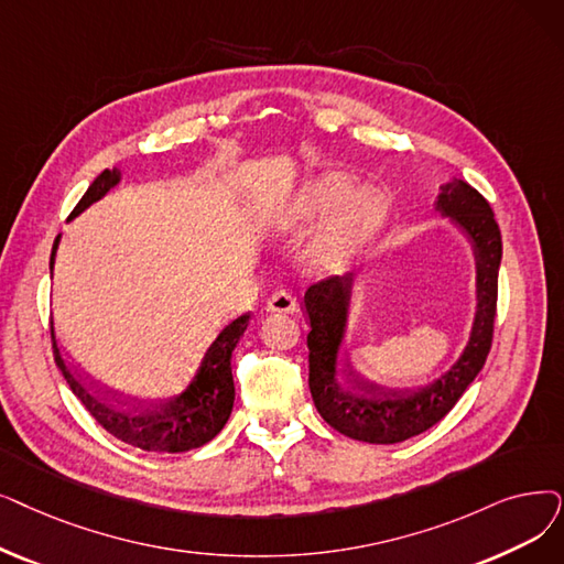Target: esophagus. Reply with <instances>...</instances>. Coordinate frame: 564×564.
Here are the masks:
<instances>
[{
    "label": "esophagus",
    "mask_w": 564,
    "mask_h": 564,
    "mask_svg": "<svg viewBox=\"0 0 564 564\" xmlns=\"http://www.w3.org/2000/svg\"><path fill=\"white\" fill-rule=\"evenodd\" d=\"M267 311H272V313H295L297 311V300L288 290H276L274 295L267 300Z\"/></svg>",
    "instance_id": "1"
}]
</instances>
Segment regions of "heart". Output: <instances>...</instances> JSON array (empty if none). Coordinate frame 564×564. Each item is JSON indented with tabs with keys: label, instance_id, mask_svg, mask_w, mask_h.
Listing matches in <instances>:
<instances>
[{
	"label": "heart",
	"instance_id": "1",
	"mask_svg": "<svg viewBox=\"0 0 564 564\" xmlns=\"http://www.w3.org/2000/svg\"><path fill=\"white\" fill-rule=\"evenodd\" d=\"M346 173H325L311 180L279 218V228H304L327 218L308 249L317 272L346 267L384 224L389 212L387 193L376 184H357Z\"/></svg>",
	"mask_w": 564,
	"mask_h": 564
}]
</instances>
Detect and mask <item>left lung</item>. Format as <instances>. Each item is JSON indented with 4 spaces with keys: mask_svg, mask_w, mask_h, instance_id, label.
<instances>
[{
    "mask_svg": "<svg viewBox=\"0 0 564 564\" xmlns=\"http://www.w3.org/2000/svg\"><path fill=\"white\" fill-rule=\"evenodd\" d=\"M435 212L463 232L475 258V317L458 359L433 382L420 387H382L340 371L348 336L357 272L332 276L304 292L311 321L308 387L321 417L338 433L371 445H394L435 426L456 405L481 371L494 340L502 237L484 195L463 180L440 184Z\"/></svg>",
    "mask_w": 564,
    "mask_h": 564,
    "instance_id": "1",
    "label": "left lung"
}]
</instances>
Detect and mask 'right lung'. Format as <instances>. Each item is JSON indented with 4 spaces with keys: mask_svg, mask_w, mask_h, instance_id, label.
<instances>
[{
    "mask_svg": "<svg viewBox=\"0 0 564 564\" xmlns=\"http://www.w3.org/2000/svg\"><path fill=\"white\" fill-rule=\"evenodd\" d=\"M121 182V173L117 167L104 170L96 177L87 193L70 212L68 221L80 216L87 207L99 203L104 195ZM62 235H57L51 272L55 269V256ZM249 327V313H243L230 325H226L218 336L209 343L198 369L188 378L182 391L167 394L163 399L138 401V399H119L117 394H101L99 389L85 384L76 371L66 364L62 350L57 348V338L53 329V348L55 361L70 391L76 394L83 405L89 410L91 417L99 422L108 433H112L121 443L144 452L161 454H180L188 449H198L214 440L226 426L232 403H235V382L230 357L239 343L241 334Z\"/></svg>",
    "mask_w": 564,
    "mask_h": 564,
    "instance_id": "obj_1",
    "label": "right lung"
}]
</instances>
